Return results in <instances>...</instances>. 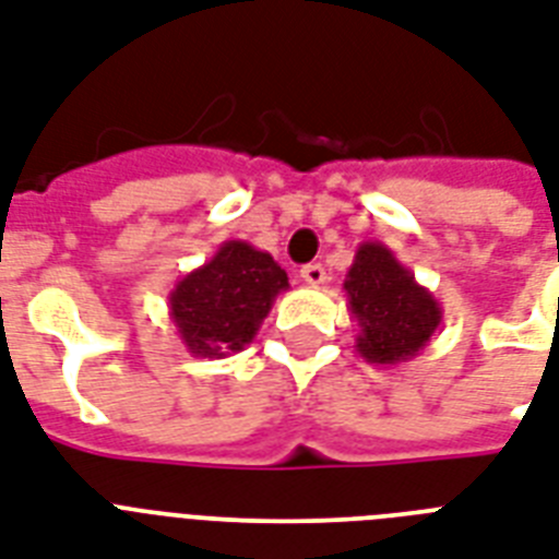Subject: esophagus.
<instances>
[{"instance_id": "esophagus-1", "label": "esophagus", "mask_w": 559, "mask_h": 559, "mask_svg": "<svg viewBox=\"0 0 559 559\" xmlns=\"http://www.w3.org/2000/svg\"><path fill=\"white\" fill-rule=\"evenodd\" d=\"M301 281L310 287H322L328 281V272H324L322 263H307V266H301Z\"/></svg>"}]
</instances>
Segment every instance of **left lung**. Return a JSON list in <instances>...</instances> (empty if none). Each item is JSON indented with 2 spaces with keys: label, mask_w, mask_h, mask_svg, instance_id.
Wrapping results in <instances>:
<instances>
[{
  "label": "left lung",
  "mask_w": 559,
  "mask_h": 559,
  "mask_svg": "<svg viewBox=\"0 0 559 559\" xmlns=\"http://www.w3.org/2000/svg\"><path fill=\"white\" fill-rule=\"evenodd\" d=\"M342 287L348 293L350 319L359 328V357L373 366L415 359L443 322L438 298L377 240L359 243Z\"/></svg>",
  "instance_id": "1"
}]
</instances>
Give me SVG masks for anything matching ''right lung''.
Returning <instances> with one entry per match:
<instances>
[{"mask_svg":"<svg viewBox=\"0 0 559 559\" xmlns=\"http://www.w3.org/2000/svg\"><path fill=\"white\" fill-rule=\"evenodd\" d=\"M284 289H289L287 272L270 252L246 240H226L211 261L170 289V322L191 357L223 359L258 336Z\"/></svg>","mask_w":559,"mask_h":559,"instance_id":"1","label":"right lung"}]
</instances>
